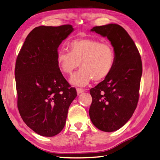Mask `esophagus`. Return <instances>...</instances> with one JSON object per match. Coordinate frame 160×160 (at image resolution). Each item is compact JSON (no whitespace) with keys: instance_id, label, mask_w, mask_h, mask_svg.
<instances>
[{"instance_id":"esophagus-1","label":"esophagus","mask_w":160,"mask_h":160,"mask_svg":"<svg viewBox=\"0 0 160 160\" xmlns=\"http://www.w3.org/2000/svg\"><path fill=\"white\" fill-rule=\"evenodd\" d=\"M76 91H77V92L78 93V94H80V93H82V92H84V89H82V88H76Z\"/></svg>"}]
</instances>
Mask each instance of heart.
<instances>
[{
    "mask_svg": "<svg viewBox=\"0 0 160 160\" xmlns=\"http://www.w3.org/2000/svg\"><path fill=\"white\" fill-rule=\"evenodd\" d=\"M68 47L69 51L57 52L56 62L63 74H71L80 64L81 68L69 80L72 84L85 86L92 79L101 81L112 71L116 55L111 44L94 38H80L72 40Z\"/></svg>",
    "mask_w": 160,
    "mask_h": 160,
    "instance_id": "obj_1",
    "label": "heart"
}]
</instances>
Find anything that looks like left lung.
I'll return each mask as SVG.
<instances>
[{"instance_id":"8db88e82","label":"left lung","mask_w":160,"mask_h":160,"mask_svg":"<svg viewBox=\"0 0 160 160\" xmlns=\"http://www.w3.org/2000/svg\"><path fill=\"white\" fill-rule=\"evenodd\" d=\"M91 31L108 38L116 59L109 75L90 90L92 101L89 116L98 129L113 132L130 120L137 108L142 72L141 55L128 32L120 25L95 26Z\"/></svg>"}]
</instances>
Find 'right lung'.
<instances>
[{"mask_svg":"<svg viewBox=\"0 0 160 160\" xmlns=\"http://www.w3.org/2000/svg\"><path fill=\"white\" fill-rule=\"evenodd\" d=\"M73 31L71 25L35 28L16 60L19 112L26 125L41 136L53 137L63 130L69 105L77 96L56 62L59 46Z\"/></svg>","mask_w":160,"mask_h":160,"instance_id":"right-lung-1","label":"right lung"}]
</instances>
